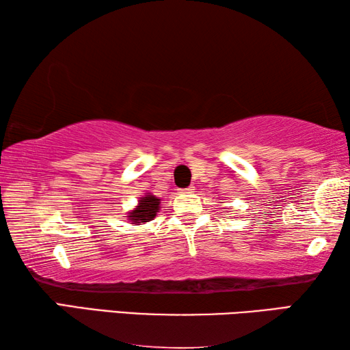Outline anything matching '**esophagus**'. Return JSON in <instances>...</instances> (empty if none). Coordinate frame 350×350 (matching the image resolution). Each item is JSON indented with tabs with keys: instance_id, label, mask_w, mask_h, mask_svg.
Listing matches in <instances>:
<instances>
[{
	"instance_id": "34e87169",
	"label": "esophagus",
	"mask_w": 350,
	"mask_h": 350,
	"mask_svg": "<svg viewBox=\"0 0 350 350\" xmlns=\"http://www.w3.org/2000/svg\"><path fill=\"white\" fill-rule=\"evenodd\" d=\"M179 193H182V194H189V193H194V187H187V188H180L179 189Z\"/></svg>"
}]
</instances>
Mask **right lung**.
Instances as JSON below:
<instances>
[{
  "mask_svg": "<svg viewBox=\"0 0 350 350\" xmlns=\"http://www.w3.org/2000/svg\"><path fill=\"white\" fill-rule=\"evenodd\" d=\"M159 210H161V199L154 196L152 193H146L139 198L137 205L128 211L126 219L134 225L146 224L156 217Z\"/></svg>",
  "mask_w": 350,
  "mask_h": 350,
  "instance_id": "right-lung-1",
  "label": "right lung"
}]
</instances>
